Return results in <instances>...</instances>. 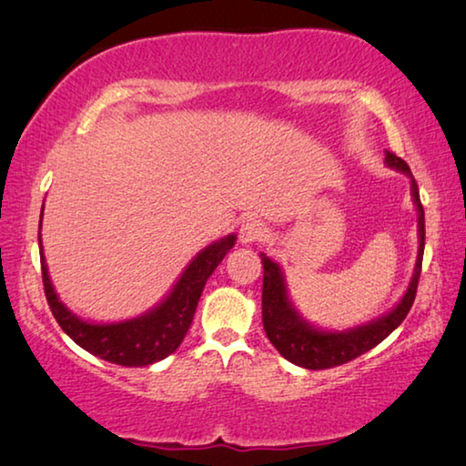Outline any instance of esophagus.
Masks as SVG:
<instances>
[{"label":"esophagus","instance_id":"obj_1","mask_svg":"<svg viewBox=\"0 0 466 466\" xmlns=\"http://www.w3.org/2000/svg\"><path fill=\"white\" fill-rule=\"evenodd\" d=\"M267 236H269V228H267L261 219H248L240 226L238 238L242 244H255L263 242Z\"/></svg>","mask_w":466,"mask_h":466}]
</instances>
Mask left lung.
<instances>
[{
    "instance_id": "left-lung-1",
    "label": "left lung",
    "mask_w": 466,
    "mask_h": 466,
    "mask_svg": "<svg viewBox=\"0 0 466 466\" xmlns=\"http://www.w3.org/2000/svg\"><path fill=\"white\" fill-rule=\"evenodd\" d=\"M386 167L403 172L411 178V195L417 209V232H420V248H417V261L413 278L409 281V288L399 299V304L392 310L382 314L380 319L370 320L361 327L345 329V330H322L310 325L309 320L299 317L288 296L286 278H283L281 267L271 261L269 257L261 255L263 263V327L269 341L275 345L283 358L291 364L309 370H327L347 364L356 360L361 353H366L382 343L394 329L411 310L413 299L417 294V283H420L423 247H425V218L423 205L420 201V188L409 170L407 162L400 160L392 152H386Z\"/></svg>"
}]
</instances>
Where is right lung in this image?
<instances>
[{
  "label": "right lung",
  "instance_id": "right-lung-1",
  "mask_svg": "<svg viewBox=\"0 0 466 466\" xmlns=\"http://www.w3.org/2000/svg\"><path fill=\"white\" fill-rule=\"evenodd\" d=\"M234 244L236 234H228L224 238L211 242L209 247H205L185 267V271L180 273L178 281L172 286L168 296L154 306L152 310L141 314V317L121 322H88L74 314L59 299L51 283L49 269H46L41 234H38L46 302H49V309L55 320L59 322V327L92 356L127 368L149 366L170 356L183 343L187 330L193 322L205 281L209 279V275L222 263L226 252Z\"/></svg>",
  "mask_w": 466,
  "mask_h": 466
}]
</instances>
